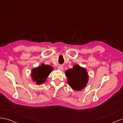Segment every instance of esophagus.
<instances>
[{
  "mask_svg": "<svg viewBox=\"0 0 123 123\" xmlns=\"http://www.w3.org/2000/svg\"><path fill=\"white\" fill-rule=\"evenodd\" d=\"M58 69L59 70L62 71V70H63V69H64V67H63L62 66H59L58 67Z\"/></svg>",
  "mask_w": 123,
  "mask_h": 123,
  "instance_id": "esophagus-1",
  "label": "esophagus"
}]
</instances>
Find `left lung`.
<instances>
[{
  "instance_id": "obj_1",
  "label": "left lung",
  "mask_w": 123,
  "mask_h": 123,
  "mask_svg": "<svg viewBox=\"0 0 123 123\" xmlns=\"http://www.w3.org/2000/svg\"><path fill=\"white\" fill-rule=\"evenodd\" d=\"M68 77L67 81L70 86L74 90L80 91L86 86L88 80L87 70L79 65H74L65 72Z\"/></svg>"
}]
</instances>
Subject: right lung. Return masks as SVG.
Masks as SVG:
<instances>
[{
	"label": "right lung",
	"mask_w": 123,
	"mask_h": 123,
	"mask_svg": "<svg viewBox=\"0 0 123 123\" xmlns=\"http://www.w3.org/2000/svg\"><path fill=\"white\" fill-rule=\"evenodd\" d=\"M53 70V68L51 66L43 64L32 70V79L36 84L41 85L46 80L47 78Z\"/></svg>",
	"instance_id": "right-lung-1"
}]
</instances>
